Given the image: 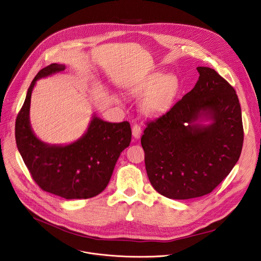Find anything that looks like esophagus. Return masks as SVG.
Masks as SVG:
<instances>
[{"mask_svg": "<svg viewBox=\"0 0 261 261\" xmlns=\"http://www.w3.org/2000/svg\"><path fill=\"white\" fill-rule=\"evenodd\" d=\"M141 134H142V130H141L140 125L134 124L133 127H132V135H133V137L135 139H139L141 137Z\"/></svg>", "mask_w": 261, "mask_h": 261, "instance_id": "1", "label": "esophagus"}]
</instances>
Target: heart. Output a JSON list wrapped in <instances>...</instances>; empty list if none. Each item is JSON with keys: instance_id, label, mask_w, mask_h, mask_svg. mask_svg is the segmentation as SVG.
<instances>
[{"instance_id": "obj_1", "label": "heart", "mask_w": 261, "mask_h": 261, "mask_svg": "<svg viewBox=\"0 0 261 261\" xmlns=\"http://www.w3.org/2000/svg\"><path fill=\"white\" fill-rule=\"evenodd\" d=\"M180 89V79L174 74L151 75L139 89L142 93L148 92L139 104L140 111L149 117L164 114L172 107Z\"/></svg>"}]
</instances>
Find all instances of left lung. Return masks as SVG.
<instances>
[{
  "instance_id": "left-lung-1",
  "label": "left lung",
  "mask_w": 261,
  "mask_h": 261,
  "mask_svg": "<svg viewBox=\"0 0 261 261\" xmlns=\"http://www.w3.org/2000/svg\"><path fill=\"white\" fill-rule=\"evenodd\" d=\"M194 88L147 124L141 144L153 188L170 199L210 193L230 173L243 144L238 97L215 70L197 67Z\"/></svg>"
}]
</instances>
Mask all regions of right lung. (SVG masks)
<instances>
[{"label": "right lung", "instance_id": "obj_1", "mask_svg": "<svg viewBox=\"0 0 261 261\" xmlns=\"http://www.w3.org/2000/svg\"><path fill=\"white\" fill-rule=\"evenodd\" d=\"M53 63L42 69L30 85L16 120V143L35 182L65 199H87L108 185L121 152L131 142L129 122L111 123L94 113L86 132L69 144H48L34 133L30 123L33 89L38 80L63 72Z\"/></svg>", "mask_w": 261, "mask_h": 261}]
</instances>
